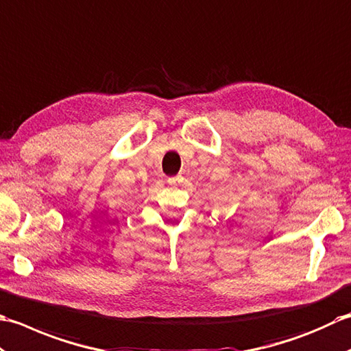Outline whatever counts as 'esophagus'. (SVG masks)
<instances>
[{
	"label": "esophagus",
	"instance_id": "1",
	"mask_svg": "<svg viewBox=\"0 0 351 351\" xmlns=\"http://www.w3.org/2000/svg\"><path fill=\"white\" fill-rule=\"evenodd\" d=\"M183 180H184V178L182 176H176V177H169L168 183L171 186H180V184H183Z\"/></svg>",
	"mask_w": 351,
	"mask_h": 351
}]
</instances>
